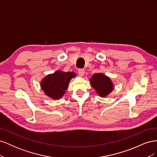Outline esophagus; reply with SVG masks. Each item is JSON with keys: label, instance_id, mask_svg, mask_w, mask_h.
Instances as JSON below:
<instances>
[{"label": "esophagus", "instance_id": "1", "mask_svg": "<svg viewBox=\"0 0 157 157\" xmlns=\"http://www.w3.org/2000/svg\"><path fill=\"white\" fill-rule=\"evenodd\" d=\"M78 75L80 76V77H82V76H84V69H79L78 70Z\"/></svg>", "mask_w": 157, "mask_h": 157}]
</instances>
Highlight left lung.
<instances>
[{
    "label": "left lung",
    "mask_w": 157,
    "mask_h": 157,
    "mask_svg": "<svg viewBox=\"0 0 157 157\" xmlns=\"http://www.w3.org/2000/svg\"><path fill=\"white\" fill-rule=\"evenodd\" d=\"M92 86L100 96H105L111 92L113 85L111 80L102 73H96L90 78Z\"/></svg>",
    "instance_id": "1"
}]
</instances>
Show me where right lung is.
I'll return each mask as SVG.
<instances>
[{
    "mask_svg": "<svg viewBox=\"0 0 157 157\" xmlns=\"http://www.w3.org/2000/svg\"><path fill=\"white\" fill-rule=\"evenodd\" d=\"M73 72L64 73L57 71L54 74L48 75L41 82V88L47 96L54 99L63 96L67 88L70 80L74 77Z\"/></svg>",
    "mask_w": 157,
    "mask_h": 157,
    "instance_id": "obj_1",
    "label": "right lung"
}]
</instances>
